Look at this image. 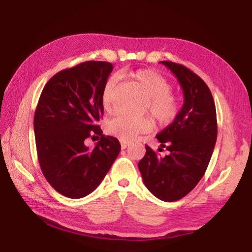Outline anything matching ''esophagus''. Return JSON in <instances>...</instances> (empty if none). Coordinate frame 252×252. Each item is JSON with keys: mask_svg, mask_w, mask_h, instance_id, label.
Segmentation results:
<instances>
[{"mask_svg": "<svg viewBox=\"0 0 252 252\" xmlns=\"http://www.w3.org/2000/svg\"><path fill=\"white\" fill-rule=\"evenodd\" d=\"M120 143H121V147H122L123 150L126 149V147L130 145V142H127V141H123V140H121V141H120Z\"/></svg>", "mask_w": 252, "mask_h": 252, "instance_id": "obj_1", "label": "esophagus"}]
</instances>
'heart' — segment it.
<instances>
[{
  "mask_svg": "<svg viewBox=\"0 0 252 252\" xmlns=\"http://www.w3.org/2000/svg\"><path fill=\"white\" fill-rule=\"evenodd\" d=\"M131 80L135 87L146 98L143 113L150 115L159 126L168 125L175 119L179 110L178 99L172 95V85L166 77L153 70H139L132 73ZM117 88L116 81L106 83L101 94V103L105 111L112 112L115 109L113 96ZM153 122L149 118L130 119L126 117H116L107 123V132L123 141H132L142 133L150 132Z\"/></svg>",
  "mask_w": 252,
  "mask_h": 252,
  "instance_id": "heart-1",
  "label": "heart"
}]
</instances>
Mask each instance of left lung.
Returning <instances> with one entry per match:
<instances>
[{"label":"left lung","instance_id":"8db88e82","mask_svg":"<svg viewBox=\"0 0 252 252\" xmlns=\"http://www.w3.org/2000/svg\"><path fill=\"white\" fill-rule=\"evenodd\" d=\"M175 74L184 91L185 102L175 120L156 135L161 157L145 146L139 161L143 182L156 198L178 201L198 185L205 174L218 137L213 96L200 76L181 64L161 61Z\"/></svg>","mask_w":252,"mask_h":252}]
</instances>
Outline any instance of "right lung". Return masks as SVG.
Segmentation results:
<instances>
[{"label":"right lung","instance_id":"add662e5","mask_svg":"<svg viewBox=\"0 0 252 252\" xmlns=\"http://www.w3.org/2000/svg\"><path fill=\"white\" fill-rule=\"evenodd\" d=\"M112 64L86 61L53 75L44 85L33 117L38 160L43 176L71 199L92 193L119 155L118 139L97 125L103 115L101 94ZM101 137L93 150L88 137Z\"/></svg>","mask_w":252,"mask_h":252}]
</instances>
